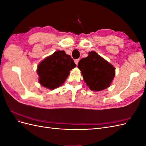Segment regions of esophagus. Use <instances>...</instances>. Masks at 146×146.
Here are the masks:
<instances>
[{
    "mask_svg": "<svg viewBox=\"0 0 146 146\" xmlns=\"http://www.w3.org/2000/svg\"><path fill=\"white\" fill-rule=\"evenodd\" d=\"M79 60H80L79 59H76V60H74V62H75V63H76L77 65V64H78V61H79Z\"/></svg>",
    "mask_w": 146,
    "mask_h": 146,
    "instance_id": "esophagus-1",
    "label": "esophagus"
}]
</instances>
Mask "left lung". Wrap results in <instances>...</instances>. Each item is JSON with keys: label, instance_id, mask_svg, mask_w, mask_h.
Segmentation results:
<instances>
[{"label": "left lung", "instance_id": "8db88e82", "mask_svg": "<svg viewBox=\"0 0 146 146\" xmlns=\"http://www.w3.org/2000/svg\"><path fill=\"white\" fill-rule=\"evenodd\" d=\"M84 80L89 88L94 91L107 88L115 76V69L94 51L89 52L86 58L78 62Z\"/></svg>", "mask_w": 146, "mask_h": 146}]
</instances>
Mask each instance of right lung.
Returning a JSON list of instances; mask_svg holds the SVG:
<instances>
[{"instance_id": "add662e5", "label": "right lung", "mask_w": 146, "mask_h": 146, "mask_svg": "<svg viewBox=\"0 0 146 146\" xmlns=\"http://www.w3.org/2000/svg\"><path fill=\"white\" fill-rule=\"evenodd\" d=\"M76 66L70 55L64 51H56L39 64V82L44 87L54 90L65 82L70 70Z\"/></svg>"}]
</instances>
